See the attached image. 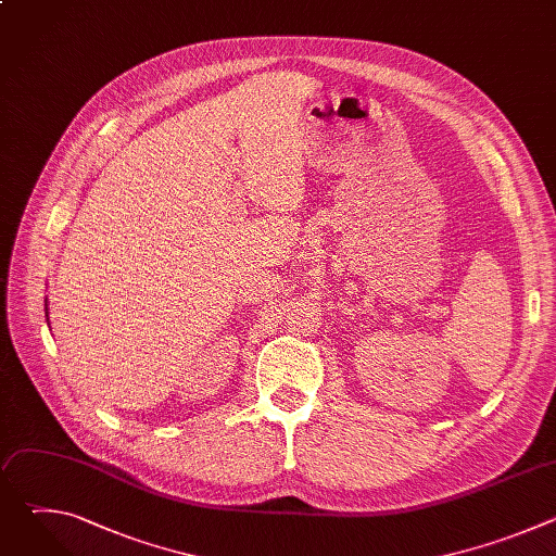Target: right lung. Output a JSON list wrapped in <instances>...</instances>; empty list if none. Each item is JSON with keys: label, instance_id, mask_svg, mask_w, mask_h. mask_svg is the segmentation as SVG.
<instances>
[{"label": "right lung", "instance_id": "add662e5", "mask_svg": "<svg viewBox=\"0 0 556 556\" xmlns=\"http://www.w3.org/2000/svg\"><path fill=\"white\" fill-rule=\"evenodd\" d=\"M46 309H48V307H46ZM46 316H48V314H46Z\"/></svg>", "mask_w": 556, "mask_h": 556}]
</instances>
